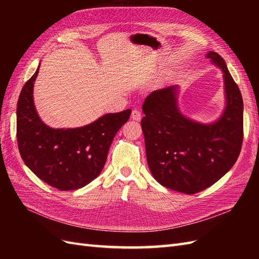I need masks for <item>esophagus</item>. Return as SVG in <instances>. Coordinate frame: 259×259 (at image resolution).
<instances>
[{"label": "esophagus", "mask_w": 259, "mask_h": 259, "mask_svg": "<svg viewBox=\"0 0 259 259\" xmlns=\"http://www.w3.org/2000/svg\"><path fill=\"white\" fill-rule=\"evenodd\" d=\"M131 117L133 120H135V121H139L140 119H142V113L139 112V110H133L132 111V114H131Z\"/></svg>", "instance_id": "1"}]
</instances>
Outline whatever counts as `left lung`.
I'll return each mask as SVG.
<instances>
[{"mask_svg": "<svg viewBox=\"0 0 259 259\" xmlns=\"http://www.w3.org/2000/svg\"><path fill=\"white\" fill-rule=\"evenodd\" d=\"M205 57L224 74L225 108L215 121L201 123L184 115L179 85L152 92L143 105L149 169L159 184L186 194L204 190L228 173L243 142L241 92L217 53Z\"/></svg>", "mask_w": 259, "mask_h": 259, "instance_id": "8db88e82", "label": "left lung"}]
</instances>
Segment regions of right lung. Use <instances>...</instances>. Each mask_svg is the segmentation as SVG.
Wrapping results in <instances>:
<instances>
[{"label": "right lung", "instance_id": "add662e5", "mask_svg": "<svg viewBox=\"0 0 259 259\" xmlns=\"http://www.w3.org/2000/svg\"><path fill=\"white\" fill-rule=\"evenodd\" d=\"M23 85L17 103V143L21 158L33 173L59 190H76L103 170L115 134L132 110L106 113L74 128H53L34 106L33 86L38 73Z\"/></svg>", "mask_w": 259, "mask_h": 259}]
</instances>
